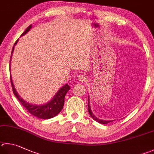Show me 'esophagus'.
I'll return each mask as SVG.
<instances>
[{"label": "esophagus", "instance_id": "1", "mask_svg": "<svg viewBox=\"0 0 154 154\" xmlns=\"http://www.w3.org/2000/svg\"><path fill=\"white\" fill-rule=\"evenodd\" d=\"M77 79H78V80L80 82H82V83H83V82H85V81L87 80V77L85 76V75H79L77 76Z\"/></svg>", "mask_w": 154, "mask_h": 154}]
</instances>
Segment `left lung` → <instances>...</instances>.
Here are the masks:
<instances>
[{
	"label": "left lung",
	"instance_id": "left-lung-1",
	"mask_svg": "<svg viewBox=\"0 0 154 154\" xmlns=\"http://www.w3.org/2000/svg\"><path fill=\"white\" fill-rule=\"evenodd\" d=\"M88 112L89 113V115L91 116V117L92 119H93L94 120H95V121H96L97 122H98L100 124H108L109 123V122H112L114 121H104V120H101L100 119L98 118H97V117L94 115V114H93V112H92L91 111V107H90V104H89V95H88Z\"/></svg>",
	"mask_w": 154,
	"mask_h": 154
}]
</instances>
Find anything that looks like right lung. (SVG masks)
<instances>
[{
    "label": "right lung",
    "instance_id": "1",
    "mask_svg": "<svg viewBox=\"0 0 154 154\" xmlns=\"http://www.w3.org/2000/svg\"><path fill=\"white\" fill-rule=\"evenodd\" d=\"M32 28V25L27 27L26 29V31L22 33L21 36L26 34L29 32L30 29ZM17 40L16 41V42L14 44V46L13 47L12 52H11V57L10 60V68H11V58H12V54L14 51V48H15L17 43L18 42ZM11 85H12L13 93L15 94V96L17 97V98L19 100V101L21 102V104L23 105L25 108H26V110L32 114V115L38 117L39 119H49L53 118L57 115V114L62 110L63 108L64 103H65V97L66 94L67 93V91L69 90L71 88L69 85L66 83V84L63 86L62 88H60L58 91L57 92V94L54 95V96L52 97V100L49 101L48 102L44 104H33L26 102V100H24L23 98H21L19 96L17 91L15 89V86H14L12 77L11 75Z\"/></svg>",
    "mask_w": 154,
    "mask_h": 154
}]
</instances>
